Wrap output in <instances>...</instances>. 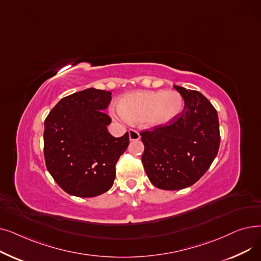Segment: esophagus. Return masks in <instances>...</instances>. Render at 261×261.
<instances>
[{
    "label": "esophagus",
    "mask_w": 261,
    "mask_h": 261,
    "mask_svg": "<svg viewBox=\"0 0 261 261\" xmlns=\"http://www.w3.org/2000/svg\"><path fill=\"white\" fill-rule=\"evenodd\" d=\"M129 139H130V141H139L141 139V135L136 130L130 129L129 130Z\"/></svg>",
    "instance_id": "obj_1"
}]
</instances>
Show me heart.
I'll list each match as a JSON object with an SVG mask.
<instances>
[{"mask_svg": "<svg viewBox=\"0 0 261 261\" xmlns=\"http://www.w3.org/2000/svg\"><path fill=\"white\" fill-rule=\"evenodd\" d=\"M184 108L182 95L176 91H139L120 98L112 113L130 122H143L151 128L168 126Z\"/></svg>", "mask_w": 261, "mask_h": 261, "instance_id": "obj_1", "label": "heart"}]
</instances>
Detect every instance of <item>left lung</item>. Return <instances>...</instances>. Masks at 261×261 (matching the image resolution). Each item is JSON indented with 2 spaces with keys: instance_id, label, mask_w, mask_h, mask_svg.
Here are the masks:
<instances>
[{
  "instance_id": "1",
  "label": "left lung",
  "mask_w": 261,
  "mask_h": 261,
  "mask_svg": "<svg viewBox=\"0 0 261 261\" xmlns=\"http://www.w3.org/2000/svg\"><path fill=\"white\" fill-rule=\"evenodd\" d=\"M185 101L169 126L141 133L142 162L150 182L165 190L195 184L207 171L220 145L216 109L198 91L174 86Z\"/></svg>"
}]
</instances>
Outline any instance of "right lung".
I'll use <instances>...</instances> for the list:
<instances>
[{"label":"right lung","instance_id":"add662e5","mask_svg":"<svg viewBox=\"0 0 261 261\" xmlns=\"http://www.w3.org/2000/svg\"><path fill=\"white\" fill-rule=\"evenodd\" d=\"M111 92L90 88L66 96L44 121V158L56 183L72 196H99L112 187L129 133L114 138L105 113Z\"/></svg>","mask_w":261,"mask_h":261}]
</instances>
